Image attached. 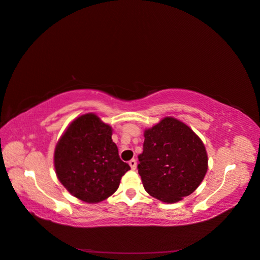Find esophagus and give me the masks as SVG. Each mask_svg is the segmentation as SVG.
<instances>
[{
  "label": "esophagus",
  "instance_id": "obj_1",
  "mask_svg": "<svg viewBox=\"0 0 260 260\" xmlns=\"http://www.w3.org/2000/svg\"><path fill=\"white\" fill-rule=\"evenodd\" d=\"M129 165H130V167H131V169H135L137 168V160L136 159H131L130 161H129Z\"/></svg>",
  "mask_w": 260,
  "mask_h": 260
}]
</instances>
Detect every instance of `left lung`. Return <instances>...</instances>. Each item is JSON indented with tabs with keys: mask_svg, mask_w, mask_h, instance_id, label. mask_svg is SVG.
<instances>
[{
	"mask_svg": "<svg viewBox=\"0 0 260 260\" xmlns=\"http://www.w3.org/2000/svg\"><path fill=\"white\" fill-rule=\"evenodd\" d=\"M144 137L138 173L146 192L164 203H176L192 194L209 167L200 137L173 116L146 129Z\"/></svg>",
	"mask_w": 260,
	"mask_h": 260,
	"instance_id": "8db88e82",
	"label": "left lung"
}]
</instances>
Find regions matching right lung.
I'll use <instances>...</instances> for the list:
<instances>
[{"mask_svg": "<svg viewBox=\"0 0 260 260\" xmlns=\"http://www.w3.org/2000/svg\"><path fill=\"white\" fill-rule=\"evenodd\" d=\"M54 166L63 187L89 204L111 197L130 169L120 159L112 126L95 113L79 115L67 126L56 145Z\"/></svg>", "mask_w": 260, "mask_h": 260, "instance_id": "right-lung-1", "label": "right lung"}]
</instances>
